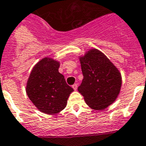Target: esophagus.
<instances>
[{"label": "esophagus", "instance_id": "34e87169", "mask_svg": "<svg viewBox=\"0 0 146 146\" xmlns=\"http://www.w3.org/2000/svg\"><path fill=\"white\" fill-rule=\"evenodd\" d=\"M77 87H78V86H77V84H74V85H72V88H73V89L75 90V91L77 89Z\"/></svg>", "mask_w": 146, "mask_h": 146}]
</instances>
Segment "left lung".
I'll return each instance as SVG.
<instances>
[{
  "label": "left lung",
  "mask_w": 146,
  "mask_h": 146,
  "mask_svg": "<svg viewBox=\"0 0 146 146\" xmlns=\"http://www.w3.org/2000/svg\"><path fill=\"white\" fill-rule=\"evenodd\" d=\"M83 79L78 88L88 106L104 110L113 104L120 93L121 75L103 52L91 48L79 57Z\"/></svg>",
  "instance_id": "8db88e82"
}]
</instances>
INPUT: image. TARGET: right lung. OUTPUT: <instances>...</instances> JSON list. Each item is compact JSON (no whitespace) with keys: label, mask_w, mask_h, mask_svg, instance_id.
<instances>
[{"label":"right lung","mask_w":146,"mask_h":146,"mask_svg":"<svg viewBox=\"0 0 146 146\" xmlns=\"http://www.w3.org/2000/svg\"><path fill=\"white\" fill-rule=\"evenodd\" d=\"M60 62L46 57L33 67L26 85V93L39 111L58 113L67 106L73 89L58 72Z\"/></svg>","instance_id":"1"}]
</instances>
